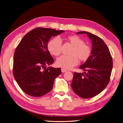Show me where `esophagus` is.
<instances>
[{"mask_svg": "<svg viewBox=\"0 0 123 123\" xmlns=\"http://www.w3.org/2000/svg\"><path fill=\"white\" fill-rule=\"evenodd\" d=\"M61 71H62V72L64 73V72H66L67 71V70L62 68V69H61Z\"/></svg>", "mask_w": 123, "mask_h": 123, "instance_id": "esophagus-1", "label": "esophagus"}]
</instances>
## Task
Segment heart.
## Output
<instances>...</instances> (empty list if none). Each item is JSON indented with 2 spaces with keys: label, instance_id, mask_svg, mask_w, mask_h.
I'll use <instances>...</instances> for the list:
<instances>
[{
  "label": "heart",
  "instance_id": "heart-1",
  "mask_svg": "<svg viewBox=\"0 0 123 123\" xmlns=\"http://www.w3.org/2000/svg\"><path fill=\"white\" fill-rule=\"evenodd\" d=\"M67 40L73 46L70 55H62L57 59L56 66L64 69H69L76 66L78 59L81 61H86L89 58L91 53L90 47L84 44V41L79 36L71 35L67 37ZM62 43L60 38L54 37L48 43V49L51 54L58 56L61 53Z\"/></svg>",
  "mask_w": 123,
  "mask_h": 123
}]
</instances>
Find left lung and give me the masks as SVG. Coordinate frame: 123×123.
Here are the masks:
<instances>
[{"label":"left lung","mask_w":123,"mask_h":123,"mask_svg":"<svg viewBox=\"0 0 123 123\" xmlns=\"http://www.w3.org/2000/svg\"><path fill=\"white\" fill-rule=\"evenodd\" d=\"M86 34L92 42L90 56L79 68L86 72H74L71 83L74 92L80 97L90 98L105 89L109 83L113 59L104 41L89 32L81 31L77 34Z\"/></svg>","instance_id":"left-lung-1"}]
</instances>
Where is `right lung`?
<instances>
[{
    "mask_svg": "<svg viewBox=\"0 0 123 123\" xmlns=\"http://www.w3.org/2000/svg\"><path fill=\"white\" fill-rule=\"evenodd\" d=\"M64 31L37 27L27 33L15 49L13 74L24 92L33 97H41L49 92L55 78L61 74L60 68L49 67L54 59L48 49L52 36Z\"/></svg>",
    "mask_w": 123,
    "mask_h": 123,
    "instance_id": "right-lung-1",
    "label": "right lung"
}]
</instances>
